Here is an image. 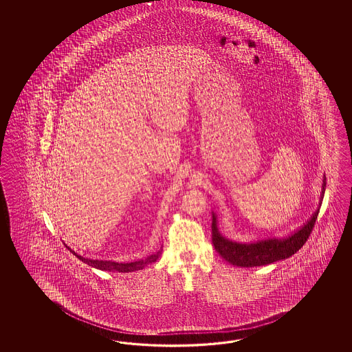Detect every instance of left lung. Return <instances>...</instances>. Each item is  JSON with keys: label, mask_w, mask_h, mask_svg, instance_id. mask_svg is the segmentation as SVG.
Masks as SVG:
<instances>
[{"label": "left lung", "mask_w": 352, "mask_h": 352, "mask_svg": "<svg viewBox=\"0 0 352 352\" xmlns=\"http://www.w3.org/2000/svg\"><path fill=\"white\" fill-rule=\"evenodd\" d=\"M322 187H323V191H322V196H323L324 187H326V179L323 181ZM318 212L320 209L314 212V217H311V220L305 226H302L300 230L294 232L293 235L285 239L263 240L254 244H240L232 240L225 239L217 230V217L212 214V224H211L212 244L219 255L232 265L249 268V267H259V265L270 264V263L292 256L305 245V243L314 230Z\"/></svg>", "instance_id": "obj_1"}]
</instances>
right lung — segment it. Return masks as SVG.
Wrapping results in <instances>:
<instances>
[{
  "instance_id": "1",
  "label": "right lung",
  "mask_w": 352,
  "mask_h": 352,
  "mask_svg": "<svg viewBox=\"0 0 352 352\" xmlns=\"http://www.w3.org/2000/svg\"><path fill=\"white\" fill-rule=\"evenodd\" d=\"M73 254L76 255L82 262L91 265L94 268L100 270H109V272H120V273H128V272H135V270H143L147 264L150 263L156 262L160 256V252L156 254L150 255L147 256L146 259H141V261H137V262L131 263H116L111 262V261H91V259H87V258H82V255H78L75 253L74 250H72L70 248H67Z\"/></svg>"
}]
</instances>
